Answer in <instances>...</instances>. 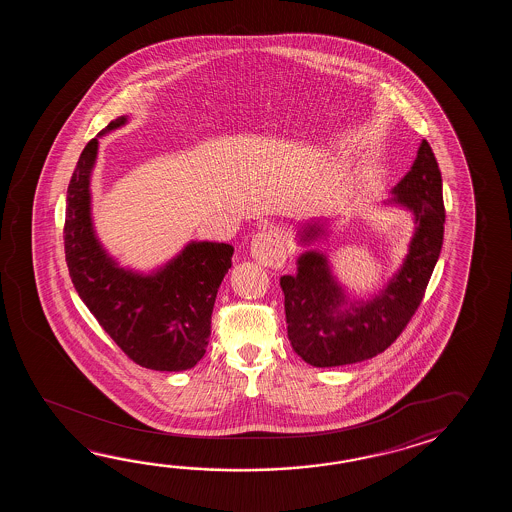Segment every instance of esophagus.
Segmentation results:
<instances>
[{"instance_id": "esophagus-1", "label": "esophagus", "mask_w": 512, "mask_h": 512, "mask_svg": "<svg viewBox=\"0 0 512 512\" xmlns=\"http://www.w3.org/2000/svg\"><path fill=\"white\" fill-rule=\"evenodd\" d=\"M251 254L254 260L265 267H276L285 261L283 232L280 229L260 230L252 236Z\"/></svg>"}]
</instances>
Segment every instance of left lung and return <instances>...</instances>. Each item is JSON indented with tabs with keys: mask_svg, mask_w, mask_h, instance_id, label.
<instances>
[{
	"mask_svg": "<svg viewBox=\"0 0 512 512\" xmlns=\"http://www.w3.org/2000/svg\"><path fill=\"white\" fill-rule=\"evenodd\" d=\"M390 203L412 212L414 238L401 269L370 300H349L324 252L307 251L298 272L280 278L287 337L294 353L315 366L333 368L371 359L390 348L423 302L445 234L443 181L428 142H421L410 172L393 186ZM326 236V223L311 221L300 243Z\"/></svg>",
	"mask_w": 512,
	"mask_h": 512,
	"instance_id": "left-lung-1",
	"label": "left lung"
}]
</instances>
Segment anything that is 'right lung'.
Listing matches in <instances>:
<instances>
[{"label":"right lung","instance_id":"1","mask_svg":"<svg viewBox=\"0 0 512 512\" xmlns=\"http://www.w3.org/2000/svg\"><path fill=\"white\" fill-rule=\"evenodd\" d=\"M126 122L128 117L111 120L80 153L67 186V269L87 309L135 364L157 371L190 370L207 351L212 309L234 247L192 241L152 274L119 267L104 251L93 229L89 183L98 137Z\"/></svg>","mask_w":512,"mask_h":512}]
</instances>
